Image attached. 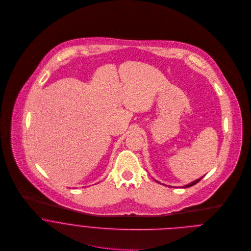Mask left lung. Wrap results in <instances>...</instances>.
<instances>
[{"label": "left lung", "instance_id": "obj_1", "mask_svg": "<svg viewBox=\"0 0 251 251\" xmlns=\"http://www.w3.org/2000/svg\"><path fill=\"white\" fill-rule=\"evenodd\" d=\"M202 178H203V177H202ZM202 178L196 179V180H194V181H192V182H190V183H188V184H186V185H184V186H182V187H183V188H185V187H189V186H192V185L196 184L198 181H200V179H202ZM157 182H159V181H157ZM159 183H160V182H159Z\"/></svg>", "mask_w": 251, "mask_h": 251}]
</instances>
